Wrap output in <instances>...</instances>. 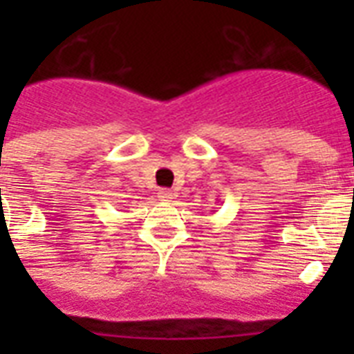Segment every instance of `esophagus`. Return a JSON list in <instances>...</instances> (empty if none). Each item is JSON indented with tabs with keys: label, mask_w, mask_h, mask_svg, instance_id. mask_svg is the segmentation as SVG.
I'll use <instances>...</instances> for the list:
<instances>
[{
	"label": "esophagus",
	"mask_w": 354,
	"mask_h": 354,
	"mask_svg": "<svg viewBox=\"0 0 354 354\" xmlns=\"http://www.w3.org/2000/svg\"><path fill=\"white\" fill-rule=\"evenodd\" d=\"M158 198H160V200H171L172 193H171V191H167V189H160V191H158Z\"/></svg>",
	"instance_id": "esophagus-1"
}]
</instances>
